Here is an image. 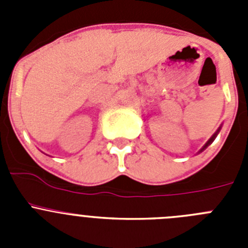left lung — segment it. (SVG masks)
I'll use <instances>...</instances> for the list:
<instances>
[{
    "label": "left lung",
    "instance_id": "left-lung-1",
    "mask_svg": "<svg viewBox=\"0 0 248 248\" xmlns=\"http://www.w3.org/2000/svg\"><path fill=\"white\" fill-rule=\"evenodd\" d=\"M220 130H221V126H220V128H218V129H217V131H216V133H215V134H214V135H212V137H211V138H210V139H209V141H207V143H206V144H205V145H203V148H202V149H201V150H200V151L205 150V149H206V148H207V146H209V145H210V144H211V143H212V141H214V140H215V138L217 137V134H218V133H220Z\"/></svg>",
    "mask_w": 248,
    "mask_h": 248
}]
</instances>
